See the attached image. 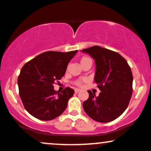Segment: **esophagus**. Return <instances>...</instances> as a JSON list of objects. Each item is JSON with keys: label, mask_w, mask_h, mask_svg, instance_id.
I'll use <instances>...</instances> for the list:
<instances>
[{"label": "esophagus", "mask_w": 151, "mask_h": 151, "mask_svg": "<svg viewBox=\"0 0 151 151\" xmlns=\"http://www.w3.org/2000/svg\"><path fill=\"white\" fill-rule=\"evenodd\" d=\"M80 91H81L80 89H78V88H76L75 89V93H78V92H80Z\"/></svg>", "instance_id": "1"}]
</instances>
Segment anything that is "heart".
<instances>
[{
  "instance_id": "obj_1",
  "label": "heart",
  "mask_w": 151,
  "mask_h": 151,
  "mask_svg": "<svg viewBox=\"0 0 151 151\" xmlns=\"http://www.w3.org/2000/svg\"><path fill=\"white\" fill-rule=\"evenodd\" d=\"M80 63H81V65H83L84 64H86V63H91V60L88 57L83 56L81 58ZM83 81H85V80H81V79L80 80H77L75 82V84L76 85H77L78 86H81L82 84H83Z\"/></svg>"
}]
</instances>
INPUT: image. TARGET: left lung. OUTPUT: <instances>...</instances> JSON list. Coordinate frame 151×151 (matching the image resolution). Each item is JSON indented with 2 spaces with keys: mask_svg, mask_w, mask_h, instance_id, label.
<instances>
[{
  "mask_svg": "<svg viewBox=\"0 0 151 151\" xmlns=\"http://www.w3.org/2000/svg\"><path fill=\"white\" fill-rule=\"evenodd\" d=\"M95 60L94 81L101 91L96 96L88 91V99L83 102L85 112L99 122L114 120L125 111L132 94V77L130 67L119 53L93 46L82 50Z\"/></svg>",
  "mask_w": 151,
  "mask_h": 151,
  "instance_id": "obj_1",
  "label": "left lung"
}]
</instances>
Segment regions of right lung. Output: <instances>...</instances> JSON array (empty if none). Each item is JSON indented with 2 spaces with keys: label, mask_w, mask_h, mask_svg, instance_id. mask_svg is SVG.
Returning <instances> with one entry per match:
<instances>
[{
  "label": "right lung",
  "mask_w": 151,
  "mask_h": 151,
  "mask_svg": "<svg viewBox=\"0 0 151 151\" xmlns=\"http://www.w3.org/2000/svg\"><path fill=\"white\" fill-rule=\"evenodd\" d=\"M77 52H45L23 66L18 78L19 96L31 115L48 121L65 110L74 90L67 87L59 93L54 90L53 84L64 76L68 64Z\"/></svg>",
  "instance_id": "add662e5"
}]
</instances>
